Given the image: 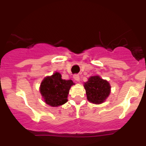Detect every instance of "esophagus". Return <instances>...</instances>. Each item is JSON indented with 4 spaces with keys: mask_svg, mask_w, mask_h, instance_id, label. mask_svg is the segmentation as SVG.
<instances>
[{
    "mask_svg": "<svg viewBox=\"0 0 146 146\" xmlns=\"http://www.w3.org/2000/svg\"><path fill=\"white\" fill-rule=\"evenodd\" d=\"M73 79L76 81H80V75L78 74H75L73 75Z\"/></svg>",
    "mask_w": 146,
    "mask_h": 146,
    "instance_id": "esophagus-1",
    "label": "esophagus"
}]
</instances>
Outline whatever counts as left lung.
<instances>
[{
	"instance_id": "8db88e82",
	"label": "left lung",
	"mask_w": 146,
	"mask_h": 146,
	"mask_svg": "<svg viewBox=\"0 0 146 146\" xmlns=\"http://www.w3.org/2000/svg\"><path fill=\"white\" fill-rule=\"evenodd\" d=\"M87 100L93 104H102L108 97L110 86L106 80L99 76H92L84 84Z\"/></svg>"
}]
</instances>
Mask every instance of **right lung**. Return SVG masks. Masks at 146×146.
<instances>
[{"label": "right lung", "mask_w": 146, "mask_h": 146, "mask_svg": "<svg viewBox=\"0 0 146 146\" xmlns=\"http://www.w3.org/2000/svg\"><path fill=\"white\" fill-rule=\"evenodd\" d=\"M73 84L72 80H62V75L56 72L52 76L45 78L42 82L40 93L48 105L56 107L68 101V92Z\"/></svg>", "instance_id": "add662e5"}]
</instances>
